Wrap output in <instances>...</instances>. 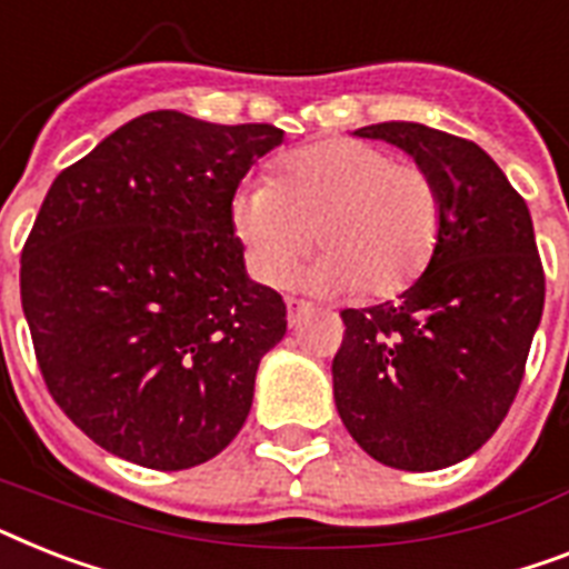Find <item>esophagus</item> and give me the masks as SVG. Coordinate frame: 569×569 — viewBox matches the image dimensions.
Wrapping results in <instances>:
<instances>
[{
    "mask_svg": "<svg viewBox=\"0 0 569 569\" xmlns=\"http://www.w3.org/2000/svg\"><path fill=\"white\" fill-rule=\"evenodd\" d=\"M286 309H289V327H300V321L309 316V303H303V300L289 298L286 300Z\"/></svg>",
    "mask_w": 569,
    "mask_h": 569,
    "instance_id": "obj_1",
    "label": "esophagus"
}]
</instances>
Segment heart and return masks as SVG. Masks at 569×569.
<instances>
[{
	"instance_id": "1",
	"label": "heart",
	"mask_w": 569,
	"mask_h": 569,
	"mask_svg": "<svg viewBox=\"0 0 569 569\" xmlns=\"http://www.w3.org/2000/svg\"><path fill=\"white\" fill-rule=\"evenodd\" d=\"M441 192L427 169L359 140H327L286 154L269 183H244L230 228L257 280L283 283L307 253L303 286L386 300L406 292L436 257Z\"/></svg>"
}]
</instances>
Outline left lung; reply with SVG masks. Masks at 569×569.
<instances>
[{"mask_svg":"<svg viewBox=\"0 0 569 569\" xmlns=\"http://www.w3.org/2000/svg\"><path fill=\"white\" fill-rule=\"evenodd\" d=\"M391 142L441 192V239L400 300L341 309L332 397L359 447L397 470H441L497 432L543 312L529 207L477 142L418 122L353 131Z\"/></svg>","mask_w":569,"mask_h":569,"instance_id":"left-lung-1","label":"left lung"}]
</instances>
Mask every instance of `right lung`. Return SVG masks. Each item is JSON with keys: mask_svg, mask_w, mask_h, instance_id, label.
Returning a JSON list of instances; mask_svg holds the SVG:
<instances>
[{"mask_svg": "<svg viewBox=\"0 0 569 569\" xmlns=\"http://www.w3.org/2000/svg\"><path fill=\"white\" fill-rule=\"evenodd\" d=\"M280 142L274 124L151 110L46 192L22 248V312L54 403L119 459L196 468L251 412L286 303L244 271L230 204Z\"/></svg>", "mask_w": 569, "mask_h": 569, "instance_id": "add662e5", "label": "right lung"}]
</instances>
